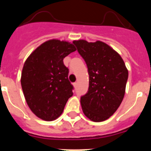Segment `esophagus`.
<instances>
[{
  "label": "esophagus",
  "instance_id": "esophagus-1",
  "mask_svg": "<svg viewBox=\"0 0 151 151\" xmlns=\"http://www.w3.org/2000/svg\"><path fill=\"white\" fill-rule=\"evenodd\" d=\"M73 85H74L75 88H76L77 85H78V83H77V82H74V83H73Z\"/></svg>",
  "mask_w": 151,
  "mask_h": 151
}]
</instances>
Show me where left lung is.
<instances>
[{
	"mask_svg": "<svg viewBox=\"0 0 151 151\" xmlns=\"http://www.w3.org/2000/svg\"><path fill=\"white\" fill-rule=\"evenodd\" d=\"M85 60L89 75L88 91L81 97L82 111L93 122L110 118L125 95L129 72L123 60L104 42H73Z\"/></svg>",
	"mask_w": 151,
	"mask_h": 151,
	"instance_id": "left-lung-1",
	"label": "left lung"
}]
</instances>
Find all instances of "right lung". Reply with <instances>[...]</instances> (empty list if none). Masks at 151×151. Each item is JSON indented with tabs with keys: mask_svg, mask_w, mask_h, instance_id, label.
I'll return each mask as SVG.
<instances>
[{
	"mask_svg": "<svg viewBox=\"0 0 151 151\" xmlns=\"http://www.w3.org/2000/svg\"><path fill=\"white\" fill-rule=\"evenodd\" d=\"M76 50L68 41H45L24 63L21 85L30 110L38 118L53 121L62 114L73 86L68 79L69 69L63 59Z\"/></svg>",
	"mask_w": 151,
	"mask_h": 151,
	"instance_id": "1",
	"label": "right lung"
}]
</instances>
